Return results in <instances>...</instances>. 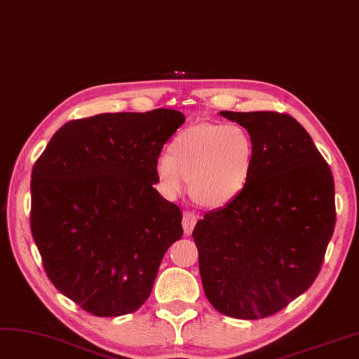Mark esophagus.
I'll return each instance as SVG.
<instances>
[{"label":"esophagus","mask_w":359,"mask_h":359,"mask_svg":"<svg viewBox=\"0 0 359 359\" xmlns=\"http://www.w3.org/2000/svg\"><path fill=\"white\" fill-rule=\"evenodd\" d=\"M198 215L194 213V212H184L183 213V217H182V225H183V231L184 234H191L192 229L196 224V221H198Z\"/></svg>","instance_id":"1"}]
</instances>
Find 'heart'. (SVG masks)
I'll return each mask as SVG.
<instances>
[{
	"label": "heart",
	"instance_id": "1",
	"mask_svg": "<svg viewBox=\"0 0 359 359\" xmlns=\"http://www.w3.org/2000/svg\"><path fill=\"white\" fill-rule=\"evenodd\" d=\"M158 156L155 172L167 196L188 188L205 207H224L245 191L257 159L252 134L238 123H198L180 131Z\"/></svg>",
	"mask_w": 359,
	"mask_h": 359
}]
</instances>
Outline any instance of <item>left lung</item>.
<instances>
[{"mask_svg": "<svg viewBox=\"0 0 359 359\" xmlns=\"http://www.w3.org/2000/svg\"><path fill=\"white\" fill-rule=\"evenodd\" d=\"M252 134V177L205 213L192 237L205 297L225 316L280 311L318 277L334 233V179L309 133L287 113L221 111Z\"/></svg>", "mask_w": 359, "mask_h": 359, "instance_id": "obj_1", "label": "left lung"}]
</instances>
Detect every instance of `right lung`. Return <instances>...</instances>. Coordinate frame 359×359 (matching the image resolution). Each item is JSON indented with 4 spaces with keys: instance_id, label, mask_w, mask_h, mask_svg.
<instances>
[{
    "instance_id": "right-lung-1",
    "label": "right lung",
    "mask_w": 359,
    "mask_h": 359,
    "mask_svg": "<svg viewBox=\"0 0 359 359\" xmlns=\"http://www.w3.org/2000/svg\"><path fill=\"white\" fill-rule=\"evenodd\" d=\"M183 113H102L67 122L31 172L32 238L55 287L88 313L122 316L152 292L182 212L154 188Z\"/></svg>"
}]
</instances>
